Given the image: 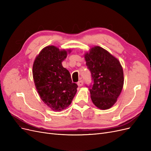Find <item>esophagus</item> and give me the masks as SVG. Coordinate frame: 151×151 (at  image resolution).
I'll return each instance as SVG.
<instances>
[{
  "label": "esophagus",
  "instance_id": "1",
  "mask_svg": "<svg viewBox=\"0 0 151 151\" xmlns=\"http://www.w3.org/2000/svg\"><path fill=\"white\" fill-rule=\"evenodd\" d=\"M83 84H84V81H83L82 80H81V81H79V82H77V85L79 86V87L82 86Z\"/></svg>",
  "mask_w": 151,
  "mask_h": 151
}]
</instances>
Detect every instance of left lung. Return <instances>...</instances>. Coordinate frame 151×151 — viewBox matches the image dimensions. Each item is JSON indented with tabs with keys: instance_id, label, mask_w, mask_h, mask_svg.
<instances>
[{
	"instance_id": "8db88e82",
	"label": "left lung",
	"mask_w": 151,
	"mask_h": 151,
	"mask_svg": "<svg viewBox=\"0 0 151 151\" xmlns=\"http://www.w3.org/2000/svg\"><path fill=\"white\" fill-rule=\"evenodd\" d=\"M84 58L93 81L89 89L93 104L102 110L111 108L116 102L124 85L120 62L99 46L91 48Z\"/></svg>"
}]
</instances>
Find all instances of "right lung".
<instances>
[{
	"instance_id": "add662e5",
	"label": "right lung",
	"mask_w": 151,
	"mask_h": 151,
	"mask_svg": "<svg viewBox=\"0 0 151 151\" xmlns=\"http://www.w3.org/2000/svg\"><path fill=\"white\" fill-rule=\"evenodd\" d=\"M70 50H59L54 45L44 47L34 62V84L42 101L54 111L68 107L77 92V85L72 82L68 70L62 62Z\"/></svg>"
}]
</instances>
